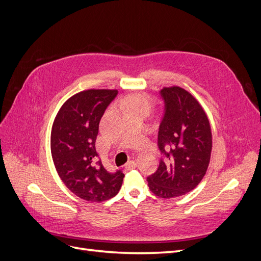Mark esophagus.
Returning a JSON list of instances; mask_svg holds the SVG:
<instances>
[{"instance_id":"1","label":"esophagus","mask_w":261,"mask_h":261,"mask_svg":"<svg viewBox=\"0 0 261 261\" xmlns=\"http://www.w3.org/2000/svg\"><path fill=\"white\" fill-rule=\"evenodd\" d=\"M136 168V162L135 161H128L127 163L125 164V169L126 170H133V169H135Z\"/></svg>"}]
</instances>
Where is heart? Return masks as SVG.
<instances>
[{
  "instance_id": "obj_1",
  "label": "heart",
  "mask_w": 261,
  "mask_h": 261,
  "mask_svg": "<svg viewBox=\"0 0 261 261\" xmlns=\"http://www.w3.org/2000/svg\"><path fill=\"white\" fill-rule=\"evenodd\" d=\"M125 106L127 108L128 112L139 111L149 114L151 111L152 102L145 93H136L128 97L125 100Z\"/></svg>"
}]
</instances>
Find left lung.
Segmentation results:
<instances>
[{"mask_svg": "<svg viewBox=\"0 0 261 261\" xmlns=\"http://www.w3.org/2000/svg\"><path fill=\"white\" fill-rule=\"evenodd\" d=\"M164 115L158 133L162 158L147 177L149 189L161 198L183 196L198 185L210 162L212 135L206 112L191 93L177 86L161 91Z\"/></svg>", "mask_w": 261, "mask_h": 261, "instance_id": "left-lung-1", "label": "left lung"}]
</instances>
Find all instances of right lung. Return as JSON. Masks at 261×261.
<instances>
[{
	"label": "right lung",
	"instance_id": "add662e5",
	"mask_svg": "<svg viewBox=\"0 0 261 261\" xmlns=\"http://www.w3.org/2000/svg\"><path fill=\"white\" fill-rule=\"evenodd\" d=\"M117 90L89 89L70 97L53 122L52 159L62 181L80 198L101 202L120 192L122 171L108 172L97 161L96 139L99 123Z\"/></svg>",
	"mask_w": 261,
	"mask_h": 261
}]
</instances>
